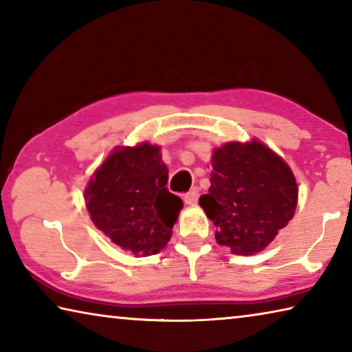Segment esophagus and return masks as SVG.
Instances as JSON below:
<instances>
[{
  "label": "esophagus",
  "instance_id": "esophagus-1",
  "mask_svg": "<svg viewBox=\"0 0 352 352\" xmlns=\"http://www.w3.org/2000/svg\"><path fill=\"white\" fill-rule=\"evenodd\" d=\"M199 195H200L199 189L192 188L189 190V192L184 194V201H186L188 205H195V204H197V200H199Z\"/></svg>",
  "mask_w": 352,
  "mask_h": 352
}]
</instances>
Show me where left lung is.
<instances>
[{
  "label": "left lung",
  "instance_id": "obj_1",
  "mask_svg": "<svg viewBox=\"0 0 352 352\" xmlns=\"http://www.w3.org/2000/svg\"><path fill=\"white\" fill-rule=\"evenodd\" d=\"M211 188L200 206L231 253H259L294 217L298 186L287 164L259 141L228 142L212 153Z\"/></svg>",
  "mask_w": 352,
  "mask_h": 352
}]
</instances>
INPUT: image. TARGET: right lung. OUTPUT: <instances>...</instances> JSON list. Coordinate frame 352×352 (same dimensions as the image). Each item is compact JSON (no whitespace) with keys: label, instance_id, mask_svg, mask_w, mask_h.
<instances>
[{"label":"right lung","instance_id":"1","mask_svg":"<svg viewBox=\"0 0 352 352\" xmlns=\"http://www.w3.org/2000/svg\"><path fill=\"white\" fill-rule=\"evenodd\" d=\"M168 168L158 146L116 148L85 189L93 223L135 258L169 242L183 201L166 188Z\"/></svg>","mask_w":352,"mask_h":352}]
</instances>
